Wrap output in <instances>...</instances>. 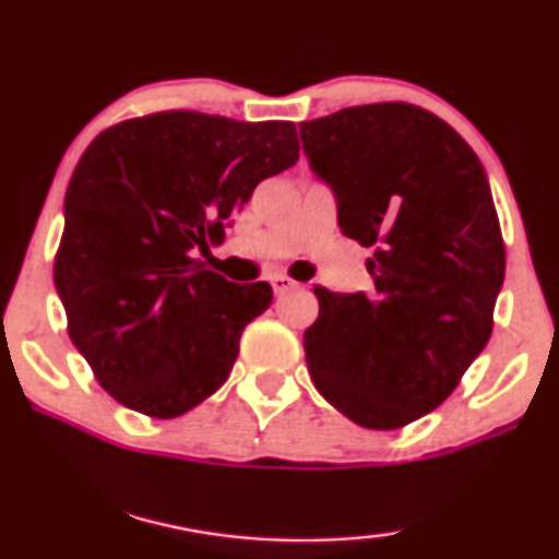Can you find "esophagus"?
Returning a JSON list of instances; mask_svg holds the SVG:
<instances>
[{"label":"esophagus","instance_id":"34e87169","mask_svg":"<svg viewBox=\"0 0 559 559\" xmlns=\"http://www.w3.org/2000/svg\"><path fill=\"white\" fill-rule=\"evenodd\" d=\"M270 285L274 289V295H285L289 289L297 287V282L285 277V274H274V277H270Z\"/></svg>","mask_w":559,"mask_h":559}]
</instances>
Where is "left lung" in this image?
<instances>
[{
	"mask_svg": "<svg viewBox=\"0 0 559 559\" xmlns=\"http://www.w3.org/2000/svg\"><path fill=\"white\" fill-rule=\"evenodd\" d=\"M336 221L374 257L372 293L313 287L302 336L318 393L365 429H401L444 403L488 344L506 249L480 158L405 103L346 107L300 126Z\"/></svg>",
	"mask_w": 559,
	"mask_h": 559,
	"instance_id": "8db88e82",
	"label": "left lung"
}]
</instances>
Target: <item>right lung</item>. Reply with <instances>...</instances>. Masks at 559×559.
<instances>
[{
	"mask_svg": "<svg viewBox=\"0 0 559 559\" xmlns=\"http://www.w3.org/2000/svg\"><path fill=\"white\" fill-rule=\"evenodd\" d=\"M297 151L293 122L158 112L107 128L79 158L53 282L71 342L126 408L177 418L228 380L272 287L194 257Z\"/></svg>",
	"mask_w": 559,
	"mask_h": 559,
	"instance_id": "right-lung-1",
	"label": "right lung"
}]
</instances>
